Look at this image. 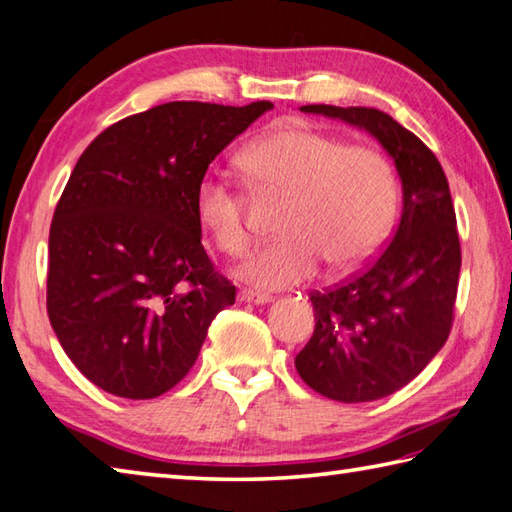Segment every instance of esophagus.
Masks as SVG:
<instances>
[{
    "label": "esophagus",
    "instance_id": "1",
    "mask_svg": "<svg viewBox=\"0 0 512 512\" xmlns=\"http://www.w3.org/2000/svg\"><path fill=\"white\" fill-rule=\"evenodd\" d=\"M238 300L254 302V305H265V302H271V296L260 294V291H252V289H243V291H238Z\"/></svg>",
    "mask_w": 512,
    "mask_h": 512
}]
</instances>
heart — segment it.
I'll return each instance as SVG.
<instances>
[{"label": "heart", "mask_w": 512, "mask_h": 512, "mask_svg": "<svg viewBox=\"0 0 512 512\" xmlns=\"http://www.w3.org/2000/svg\"><path fill=\"white\" fill-rule=\"evenodd\" d=\"M258 196L287 198L278 241L238 269L245 283L283 289L311 278L325 260L333 271L362 265L389 236L398 210L391 161L369 145H347L314 128H283L241 154ZM198 225L225 256L252 245L249 198L221 176H203L194 194Z\"/></svg>", "instance_id": "heart-1"}]
</instances>
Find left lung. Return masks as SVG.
Masks as SVG:
<instances>
[{"label":"left lung","instance_id":"left-lung-1","mask_svg":"<svg viewBox=\"0 0 512 512\" xmlns=\"http://www.w3.org/2000/svg\"><path fill=\"white\" fill-rule=\"evenodd\" d=\"M371 132L400 172L404 207L393 238L358 274L311 291L316 329L296 356L300 378L329 400L373 402L409 384L453 327L462 247L437 156L387 112L302 106Z\"/></svg>","mask_w":512,"mask_h":512}]
</instances>
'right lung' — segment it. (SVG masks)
I'll list each match as a JSON object with an SVG mask.
<instances>
[{
  "instance_id": "right-lung-1",
  "label": "right lung",
  "mask_w": 512,
  "mask_h": 512,
  "mask_svg": "<svg viewBox=\"0 0 512 512\" xmlns=\"http://www.w3.org/2000/svg\"><path fill=\"white\" fill-rule=\"evenodd\" d=\"M269 101H170L103 130L72 170L48 238L46 309L99 389L152 400L194 367L236 287L201 245L194 194Z\"/></svg>"
}]
</instances>
